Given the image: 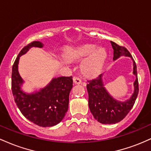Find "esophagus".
<instances>
[{"mask_svg": "<svg viewBox=\"0 0 151 151\" xmlns=\"http://www.w3.org/2000/svg\"><path fill=\"white\" fill-rule=\"evenodd\" d=\"M73 81L75 84H80L81 83V80L79 77H74L73 78Z\"/></svg>", "mask_w": 151, "mask_h": 151, "instance_id": "obj_1", "label": "esophagus"}]
</instances>
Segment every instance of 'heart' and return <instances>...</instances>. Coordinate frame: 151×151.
Here are the masks:
<instances>
[{"mask_svg":"<svg viewBox=\"0 0 151 151\" xmlns=\"http://www.w3.org/2000/svg\"><path fill=\"white\" fill-rule=\"evenodd\" d=\"M94 50L95 46L93 45L80 47L69 50L66 57L70 60H78L89 55L82 62L81 70L86 75L94 76L101 71L106 55L105 50L101 48Z\"/></svg>","mask_w":151,"mask_h":151,"instance_id":"b5f03b06","label":"heart"}]
</instances>
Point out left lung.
<instances>
[{"label":"left lung","instance_id":"obj_1","mask_svg":"<svg viewBox=\"0 0 151 151\" xmlns=\"http://www.w3.org/2000/svg\"><path fill=\"white\" fill-rule=\"evenodd\" d=\"M114 49V60L121 56L130 57L133 60V72L136 79L134 84V92L129 100L125 101H119L111 96L104 87L102 81V75L87 81L86 84L88 93H89V107L90 111L96 121L103 124H114L119 122L126 116L134 105L138 91V81L137 76V67L136 62L133 60L125 47L120 46L116 43L111 41Z\"/></svg>","mask_w":151,"mask_h":151}]
</instances>
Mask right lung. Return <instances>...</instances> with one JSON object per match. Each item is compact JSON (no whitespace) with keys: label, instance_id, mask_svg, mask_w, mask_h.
<instances>
[{"label":"right lung","instance_id":"1","mask_svg":"<svg viewBox=\"0 0 151 151\" xmlns=\"http://www.w3.org/2000/svg\"><path fill=\"white\" fill-rule=\"evenodd\" d=\"M43 45L39 41H34L21 50L12 68L11 88L15 102L22 115L36 125L50 127L58 124L65 117L73 80L72 76L54 78L45 87L30 94L20 89L23 80L18 72L20 57L32 47Z\"/></svg>","mask_w":151,"mask_h":151}]
</instances>
